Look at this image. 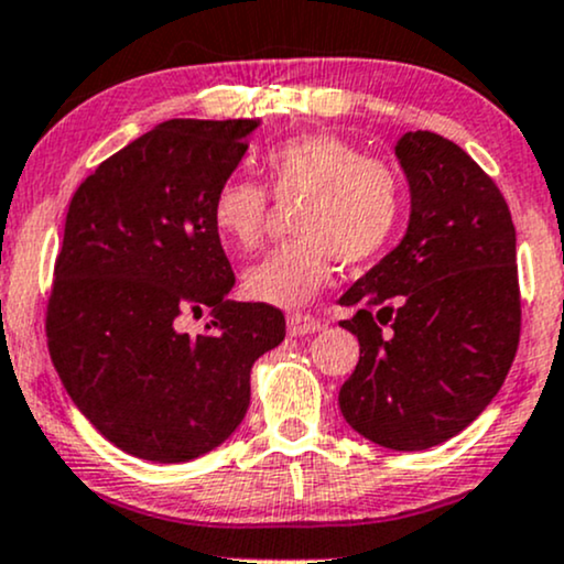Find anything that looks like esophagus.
<instances>
[{"mask_svg": "<svg viewBox=\"0 0 564 564\" xmlns=\"http://www.w3.org/2000/svg\"><path fill=\"white\" fill-rule=\"evenodd\" d=\"M324 327L322 319L311 314H290L288 316V333L301 337V335H311V333H319Z\"/></svg>", "mask_w": 564, "mask_h": 564, "instance_id": "obj_1", "label": "esophagus"}]
</instances>
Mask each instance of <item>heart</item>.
Returning a JSON list of instances; mask_svg holds the SVG:
<instances>
[{
	"instance_id": "b5f03b06",
	"label": "heart",
	"mask_w": 564,
	"mask_h": 564,
	"mask_svg": "<svg viewBox=\"0 0 564 564\" xmlns=\"http://www.w3.org/2000/svg\"><path fill=\"white\" fill-rule=\"evenodd\" d=\"M276 197H303L293 245L271 250L242 276L245 295L276 308H301L333 276V256L361 267L388 248L403 216V182L393 165L329 131L290 137L261 158ZM210 218L221 240L253 250L263 237L267 192L242 176L218 184Z\"/></svg>"
}]
</instances>
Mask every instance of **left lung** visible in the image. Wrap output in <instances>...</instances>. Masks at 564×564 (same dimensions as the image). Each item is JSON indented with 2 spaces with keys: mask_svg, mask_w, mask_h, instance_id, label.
Segmentation results:
<instances>
[{
  "mask_svg": "<svg viewBox=\"0 0 564 564\" xmlns=\"http://www.w3.org/2000/svg\"><path fill=\"white\" fill-rule=\"evenodd\" d=\"M412 214L403 240L340 297L359 364L340 388L356 433L395 452L454 438L478 416L520 343L518 240L494 178L459 144L406 131L395 144Z\"/></svg>",
  "mask_w": 564,
  "mask_h": 564,
  "instance_id": "8db88e82",
  "label": "left lung"
}]
</instances>
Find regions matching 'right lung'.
<instances>
[{
    "label": "right lung",
    "instance_id": "right-lung-1",
    "mask_svg": "<svg viewBox=\"0 0 564 564\" xmlns=\"http://www.w3.org/2000/svg\"><path fill=\"white\" fill-rule=\"evenodd\" d=\"M256 126L158 123L99 163L65 216L46 346L78 412L139 459L214 452L248 412L256 359L284 340L280 308L227 301L235 274L210 218ZM205 310L204 333L184 334Z\"/></svg>",
    "mask_w": 564,
    "mask_h": 564
}]
</instances>
